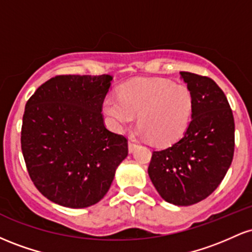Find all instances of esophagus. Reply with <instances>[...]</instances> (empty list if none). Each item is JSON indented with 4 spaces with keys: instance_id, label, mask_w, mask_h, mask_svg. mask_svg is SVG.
Listing matches in <instances>:
<instances>
[{
    "instance_id": "obj_1",
    "label": "esophagus",
    "mask_w": 252,
    "mask_h": 252,
    "mask_svg": "<svg viewBox=\"0 0 252 252\" xmlns=\"http://www.w3.org/2000/svg\"><path fill=\"white\" fill-rule=\"evenodd\" d=\"M136 147H137V144H136V143L134 142V141L129 140V142H128V149H129V153H132V152H134Z\"/></svg>"
}]
</instances>
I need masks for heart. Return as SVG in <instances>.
<instances>
[{"label": "heart", "instance_id": "obj_1", "mask_svg": "<svg viewBox=\"0 0 252 252\" xmlns=\"http://www.w3.org/2000/svg\"><path fill=\"white\" fill-rule=\"evenodd\" d=\"M193 96L186 85L161 78H138L126 83L120 97L108 96L102 111L114 131L122 134L138 115L137 135L158 144L174 143L186 132Z\"/></svg>", "mask_w": 252, "mask_h": 252}]
</instances>
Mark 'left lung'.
Returning a JSON list of instances; mask_svg holds the SVG:
<instances>
[{
    "label": "left lung",
    "mask_w": 252,
    "mask_h": 252,
    "mask_svg": "<svg viewBox=\"0 0 252 252\" xmlns=\"http://www.w3.org/2000/svg\"><path fill=\"white\" fill-rule=\"evenodd\" d=\"M193 96L190 122L180 140L153 152L148 174L163 200L189 206L219 186L232 162L235 121L224 92L211 78L180 72Z\"/></svg>",
    "instance_id": "obj_1"
}]
</instances>
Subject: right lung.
<instances>
[{
	"instance_id": "add662e5",
	"label": "right lung",
	"mask_w": 252,
	"mask_h": 252,
	"mask_svg": "<svg viewBox=\"0 0 252 252\" xmlns=\"http://www.w3.org/2000/svg\"><path fill=\"white\" fill-rule=\"evenodd\" d=\"M114 77L58 76L28 99L21 148L32 181L48 200L70 209L104 198L128 142L104 126L102 105Z\"/></svg>"
}]
</instances>
